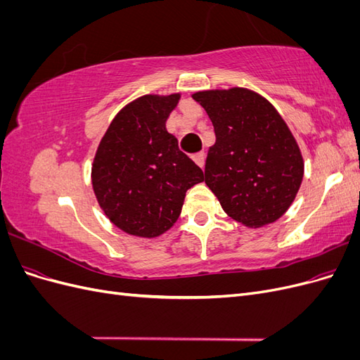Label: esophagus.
Segmentation results:
<instances>
[{
  "label": "esophagus",
  "instance_id": "esophagus-1",
  "mask_svg": "<svg viewBox=\"0 0 360 360\" xmlns=\"http://www.w3.org/2000/svg\"><path fill=\"white\" fill-rule=\"evenodd\" d=\"M193 160H195V163H197L200 168H202L204 167V162H205V153H204V151H200V153L193 155Z\"/></svg>",
  "mask_w": 360,
  "mask_h": 360
}]
</instances>
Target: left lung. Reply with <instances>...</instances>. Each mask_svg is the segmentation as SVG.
Masks as SVG:
<instances>
[{
    "instance_id": "left-lung-1",
    "label": "left lung",
    "mask_w": 360,
    "mask_h": 360,
    "mask_svg": "<svg viewBox=\"0 0 360 360\" xmlns=\"http://www.w3.org/2000/svg\"><path fill=\"white\" fill-rule=\"evenodd\" d=\"M192 97L214 127L204 174L224 212L249 228L279 219L303 179L300 150L284 120L264 97L238 86Z\"/></svg>"
}]
</instances>
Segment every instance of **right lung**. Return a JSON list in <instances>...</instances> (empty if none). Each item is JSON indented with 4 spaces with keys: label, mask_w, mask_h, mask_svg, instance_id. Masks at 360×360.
<instances>
[{
    "label": "right lung",
    "mask_w": 360,
    "mask_h": 360,
    "mask_svg": "<svg viewBox=\"0 0 360 360\" xmlns=\"http://www.w3.org/2000/svg\"><path fill=\"white\" fill-rule=\"evenodd\" d=\"M180 94H147L120 111L96 151L91 181L115 226L158 237L176 224L186 191L204 181L202 169L180 151L165 127Z\"/></svg>",
    "instance_id": "right-lung-1"
}]
</instances>
